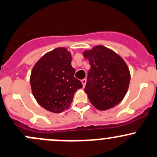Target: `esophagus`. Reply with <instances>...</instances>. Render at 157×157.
<instances>
[{
    "label": "esophagus",
    "mask_w": 157,
    "mask_h": 157,
    "mask_svg": "<svg viewBox=\"0 0 157 157\" xmlns=\"http://www.w3.org/2000/svg\"><path fill=\"white\" fill-rule=\"evenodd\" d=\"M81 82H82V85H83V88H84V87L85 86V84H86V79H85V78L82 79V80L81 81Z\"/></svg>",
    "instance_id": "34e87169"
}]
</instances>
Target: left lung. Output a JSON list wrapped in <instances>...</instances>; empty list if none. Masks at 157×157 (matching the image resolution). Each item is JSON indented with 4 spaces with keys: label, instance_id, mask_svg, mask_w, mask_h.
<instances>
[{
    "label": "left lung",
    "instance_id": "left-lung-1",
    "mask_svg": "<svg viewBox=\"0 0 157 157\" xmlns=\"http://www.w3.org/2000/svg\"><path fill=\"white\" fill-rule=\"evenodd\" d=\"M83 56L91 66L85 91L90 102L100 111L118 105L129 87L131 72L121 56L102 45L85 50Z\"/></svg>",
    "mask_w": 157,
    "mask_h": 157
}]
</instances>
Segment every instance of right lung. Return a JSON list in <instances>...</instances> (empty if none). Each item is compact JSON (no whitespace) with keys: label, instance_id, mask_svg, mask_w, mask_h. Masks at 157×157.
<instances>
[{"label":"right lung","instance_id":"obj_1","mask_svg":"<svg viewBox=\"0 0 157 157\" xmlns=\"http://www.w3.org/2000/svg\"><path fill=\"white\" fill-rule=\"evenodd\" d=\"M72 55L65 47H58L43 55L33 67L30 86L34 98L43 108L61 113L70 106L74 93L82 88L74 77Z\"/></svg>","mask_w":157,"mask_h":157}]
</instances>
